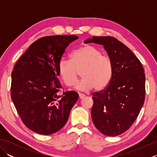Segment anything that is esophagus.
<instances>
[{
  "label": "esophagus",
  "mask_w": 157,
  "mask_h": 157,
  "mask_svg": "<svg viewBox=\"0 0 157 157\" xmlns=\"http://www.w3.org/2000/svg\"><path fill=\"white\" fill-rule=\"evenodd\" d=\"M85 94H82V93H79V98H84L85 97Z\"/></svg>",
  "instance_id": "esophagus-1"
}]
</instances>
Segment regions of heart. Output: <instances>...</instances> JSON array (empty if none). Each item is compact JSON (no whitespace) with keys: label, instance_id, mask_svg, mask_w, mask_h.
I'll list each match as a JSON object with an SVG mask.
<instances>
[{"label":"heart","instance_id":"heart-1","mask_svg":"<svg viewBox=\"0 0 157 157\" xmlns=\"http://www.w3.org/2000/svg\"><path fill=\"white\" fill-rule=\"evenodd\" d=\"M59 74L64 84L73 87L78 81L79 73L83 77L77 88L88 91L94 88L96 90L105 88L111 81L113 67L111 59L102 55L94 46L86 45L71 52L70 60L62 59L58 64Z\"/></svg>","mask_w":157,"mask_h":157}]
</instances>
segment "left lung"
I'll return each instance as SVG.
<instances>
[{
	"mask_svg": "<svg viewBox=\"0 0 157 157\" xmlns=\"http://www.w3.org/2000/svg\"><path fill=\"white\" fill-rule=\"evenodd\" d=\"M85 42L103 45L113 67L109 84L92 94L93 123L104 135H120L132 126L144 105V69L131 50L115 38L92 36Z\"/></svg>",
	"mask_w": 157,
	"mask_h": 157,
	"instance_id": "obj_1",
	"label": "left lung"
}]
</instances>
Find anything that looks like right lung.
<instances>
[{"label": "right lung", "instance_id": "add662e5", "mask_svg": "<svg viewBox=\"0 0 157 157\" xmlns=\"http://www.w3.org/2000/svg\"><path fill=\"white\" fill-rule=\"evenodd\" d=\"M78 37L49 36L39 38L15 63L11 96L22 122L32 131L49 135L59 131L78 99L75 91L61 94L58 64L66 48Z\"/></svg>", "mask_w": 157, "mask_h": 157}]
</instances>
